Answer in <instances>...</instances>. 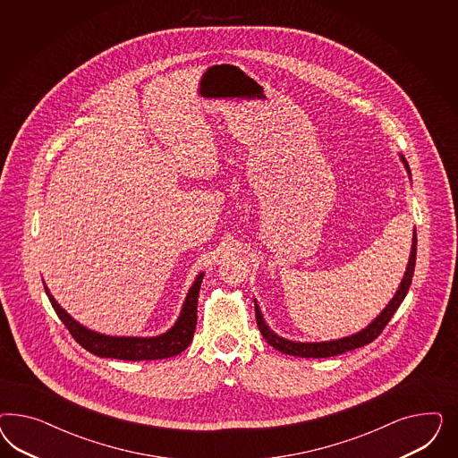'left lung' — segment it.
<instances>
[{"label":"left lung","instance_id":"1","mask_svg":"<svg viewBox=\"0 0 458 458\" xmlns=\"http://www.w3.org/2000/svg\"><path fill=\"white\" fill-rule=\"evenodd\" d=\"M403 165L406 167L408 174H410V166L406 163V159L402 156ZM416 264V230L413 232V245H411V253H410V260H408V267L404 272L400 289L394 293V297L391 299L385 310L376 318L366 329H362L360 333L347 335L343 339H335V341H327V343H295V341H289L280 337L274 331L268 329V326L265 324L264 318L260 314V307L257 305L255 301V318H257V326L260 329V333L265 337V341L272 347H276L280 352L289 354V356H299V358H331V356H337L343 354L347 351H352L356 347L366 346L369 343H373L379 334L383 333V329L386 327L393 314L398 310V307L402 305L403 299L406 297L408 289L411 285V278H413V272H415Z\"/></svg>","mask_w":458,"mask_h":458}]
</instances>
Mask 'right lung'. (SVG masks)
Segmentation results:
<instances>
[{
    "instance_id": "right-lung-1",
    "label": "right lung",
    "mask_w": 458,
    "mask_h": 458,
    "mask_svg": "<svg viewBox=\"0 0 458 458\" xmlns=\"http://www.w3.org/2000/svg\"><path fill=\"white\" fill-rule=\"evenodd\" d=\"M203 274H199L194 280L191 289L186 295L182 304L180 318L176 324L167 333L156 335V337H112L104 334L94 333L87 327L81 326L75 319L56 304L54 295L45 285V292L55 309L56 316L65 324L72 337L89 352L100 356V358H112V360H165L182 352L190 343L193 341L194 329H196V312H198V293L201 287Z\"/></svg>"
}]
</instances>
